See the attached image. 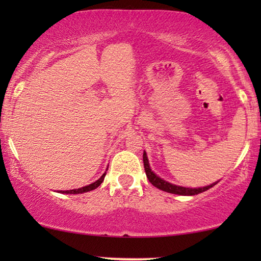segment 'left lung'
<instances>
[{
  "mask_svg": "<svg viewBox=\"0 0 261 261\" xmlns=\"http://www.w3.org/2000/svg\"><path fill=\"white\" fill-rule=\"evenodd\" d=\"M142 158H144V167H145L146 176H147L148 180L151 181V184L154 185L155 188L160 189V190L170 192V194L181 195V196H194V195L201 194V192H203V191L209 190L210 188H213L214 185H216L217 183H219V180H217V181H215V183L206 185V187H202V188H185V187H180V185L172 184V183H170V181L160 178L159 176H156V174L153 172L151 166H149L147 153H146L145 151H144V156H142Z\"/></svg>",
  "mask_w": 261,
  "mask_h": 261,
  "instance_id": "8db88e82",
  "label": "left lung"
}]
</instances>
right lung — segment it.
<instances>
[{
    "instance_id": "add662e5",
    "label": "right lung",
    "mask_w": 261,
    "mask_h": 261,
    "mask_svg": "<svg viewBox=\"0 0 261 261\" xmlns=\"http://www.w3.org/2000/svg\"><path fill=\"white\" fill-rule=\"evenodd\" d=\"M106 173L105 172L102 174L101 177L98 178L97 180L94 181V183L87 185V187H83V188H80V189H73V190H66V191H58V192H62V194H84V192H88V191H91V190H95L96 188H98L99 185L102 184V181L105 180V177H106Z\"/></svg>"
}]
</instances>
